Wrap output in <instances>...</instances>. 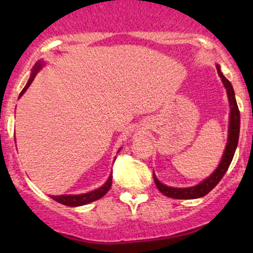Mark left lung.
Returning <instances> with one entry per match:
<instances>
[{"instance_id":"obj_1","label":"left lung","mask_w":253,"mask_h":253,"mask_svg":"<svg viewBox=\"0 0 253 253\" xmlns=\"http://www.w3.org/2000/svg\"><path fill=\"white\" fill-rule=\"evenodd\" d=\"M217 74H219L220 78H221L223 85H225L226 90H227L229 107H231V115H229V129H228V141L227 146L225 149V153H223L221 163H220L217 169L214 171L211 175L206 178L205 181L200 183V184L195 185L191 188H171L168 185H164L163 183L158 181V178L153 175L155 178V183L158 188V190L165 196L171 197V199H197V197H202L207 195L210 191L213 189L214 187L221 181L223 175L227 171L229 164H231L232 159H233L234 152H236L238 139H239V129H240V114L239 108L234 97V90L232 88L229 81L222 75L220 71V66L216 65Z\"/></svg>"}]
</instances>
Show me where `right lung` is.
<instances>
[{
	"instance_id": "add662e5",
	"label": "right lung",
	"mask_w": 253,
	"mask_h": 253,
	"mask_svg": "<svg viewBox=\"0 0 253 253\" xmlns=\"http://www.w3.org/2000/svg\"><path fill=\"white\" fill-rule=\"evenodd\" d=\"M40 69H42V62H38L36 65H34L33 71H32V75H31V78L28 80V82H27V84H26L25 88L22 89V91L20 92L19 97H21L26 90L28 89V86H30L31 83L33 82L37 72L39 71ZM112 177L113 176H109L108 181L104 183V185H102V187L98 188V189L94 190V191H90V193L81 194V195H59V196H51V197L54 200V201L62 203V205H65V206H70V207H77V206L86 205V203L96 201V200L101 199V197L104 196L107 193H108L110 187H112Z\"/></svg>"
}]
</instances>
